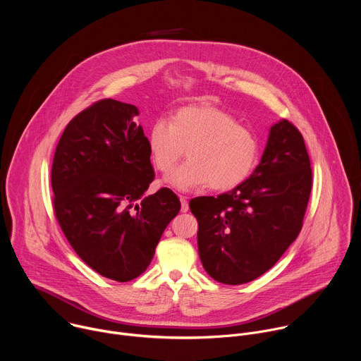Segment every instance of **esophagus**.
Instances as JSON below:
<instances>
[{"label": "esophagus", "mask_w": 361, "mask_h": 361, "mask_svg": "<svg viewBox=\"0 0 361 361\" xmlns=\"http://www.w3.org/2000/svg\"><path fill=\"white\" fill-rule=\"evenodd\" d=\"M180 201H181V212H183V213H187V212H188V201H187V197L180 195Z\"/></svg>", "instance_id": "esophagus-1"}]
</instances>
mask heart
Masks as SVG:
<instances>
[{"instance_id":"b5f03b06","label":"heart","mask_w":361,"mask_h":361,"mask_svg":"<svg viewBox=\"0 0 361 361\" xmlns=\"http://www.w3.org/2000/svg\"><path fill=\"white\" fill-rule=\"evenodd\" d=\"M149 159L160 173H170L184 149L188 160L177 167L167 183L191 191L212 185L227 191L244 183L259 161V141L224 110L213 106H187L170 123L154 121L147 135Z\"/></svg>"}]
</instances>
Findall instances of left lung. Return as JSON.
Instances as JSON below:
<instances>
[{
	"label": "left lung",
	"mask_w": 361,
	"mask_h": 361,
	"mask_svg": "<svg viewBox=\"0 0 361 361\" xmlns=\"http://www.w3.org/2000/svg\"><path fill=\"white\" fill-rule=\"evenodd\" d=\"M310 192L302 135L280 120L270 128L260 164L244 183L217 197L190 201L204 270L231 286L269 271L297 238Z\"/></svg>",
	"instance_id": "8db88e82"
}]
</instances>
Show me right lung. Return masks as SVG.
<instances>
[{
  "label": "right lung",
  "instance_id": "1",
  "mask_svg": "<svg viewBox=\"0 0 361 361\" xmlns=\"http://www.w3.org/2000/svg\"><path fill=\"white\" fill-rule=\"evenodd\" d=\"M138 109L101 99L75 116L56 148L51 185L68 243L94 271L120 283L142 274L181 204L170 188L145 195L154 170Z\"/></svg>",
  "mask_w": 361,
  "mask_h": 361
}]
</instances>
